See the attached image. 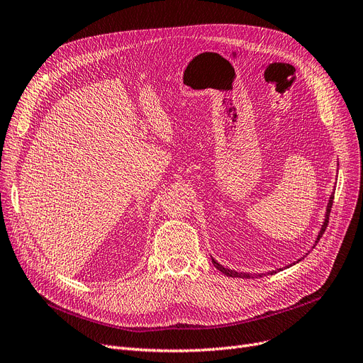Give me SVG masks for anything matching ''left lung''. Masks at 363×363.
<instances>
[{
  "mask_svg": "<svg viewBox=\"0 0 363 363\" xmlns=\"http://www.w3.org/2000/svg\"><path fill=\"white\" fill-rule=\"evenodd\" d=\"M333 201H334V194L330 196V201H328V205H326V213H325V220H323V224H322V228H320V230H319V233H318V238H316V240H315V245L319 242V239H320V236L323 235V232H325V229H326V226H328V220H330V213H331V208H333ZM313 245V247H315ZM310 252V251H308ZM307 252V254H308ZM213 260V264H214V267L216 269H218L221 273H224L226 276H230V278H242V279H251V278H254V274H250V273H244V272H236V270H232V269H226L224 266H221L220 263H217L214 258H211ZM298 262H301V258L300 260H297V262H294L292 264H296V263H298ZM291 266V264H289ZM289 266H286V267H289ZM279 270H282V269H278V270H273V272H269L270 274L272 273H276V272H279ZM264 273H258V274H255V276H263Z\"/></svg>",
  "mask_w": 363,
  "mask_h": 363,
  "instance_id": "1",
  "label": "left lung"
}]
</instances>
